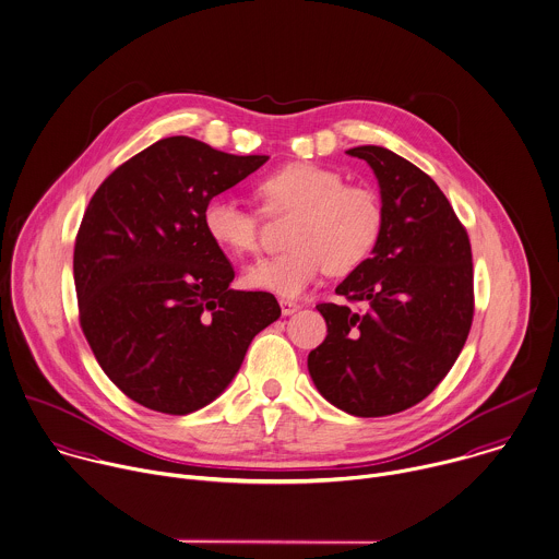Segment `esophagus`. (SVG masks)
Returning a JSON list of instances; mask_svg holds the SVG:
<instances>
[{"mask_svg": "<svg viewBox=\"0 0 559 559\" xmlns=\"http://www.w3.org/2000/svg\"><path fill=\"white\" fill-rule=\"evenodd\" d=\"M280 308H282L284 317H290V314H295L299 310V304L290 301V299H280Z\"/></svg>", "mask_w": 559, "mask_h": 559, "instance_id": "esophagus-1", "label": "esophagus"}]
</instances>
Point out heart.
Wrapping results in <instances>:
<instances>
[{
    "mask_svg": "<svg viewBox=\"0 0 559 559\" xmlns=\"http://www.w3.org/2000/svg\"><path fill=\"white\" fill-rule=\"evenodd\" d=\"M266 210H297L290 251L262 258L242 273L247 286L284 299L301 297L323 273L349 275L371 258L381 227L379 194L367 185H349L343 174L314 163H290L258 185ZM203 229L227 253L258 249L260 218L229 194L210 197L201 212Z\"/></svg>",
    "mask_w": 559,
    "mask_h": 559,
    "instance_id": "b5f03b06",
    "label": "heart"
}]
</instances>
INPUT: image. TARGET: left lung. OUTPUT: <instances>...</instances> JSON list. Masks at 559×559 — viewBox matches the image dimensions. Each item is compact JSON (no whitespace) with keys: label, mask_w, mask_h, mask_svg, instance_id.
I'll return each mask as SVG.
<instances>
[{"label":"left lung","mask_w":559,"mask_h":559,"mask_svg":"<svg viewBox=\"0 0 559 559\" xmlns=\"http://www.w3.org/2000/svg\"><path fill=\"white\" fill-rule=\"evenodd\" d=\"M347 154L379 182L383 227L371 258L336 288L347 304L317 306L328 336L308 371L330 403L371 418L416 405L455 365L475 312L473 255L427 174L377 145Z\"/></svg>","instance_id":"1"}]
</instances>
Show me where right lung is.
I'll list each match as a JSON object with an SVG mask.
<instances>
[{
    "mask_svg": "<svg viewBox=\"0 0 559 559\" xmlns=\"http://www.w3.org/2000/svg\"><path fill=\"white\" fill-rule=\"evenodd\" d=\"M266 160L169 136L95 190L73 249L80 325L132 401L176 416L207 405L280 319L271 293L229 288L234 269L201 221L210 197Z\"/></svg>",
    "mask_w": 559,
    "mask_h": 559,
    "instance_id": "1",
    "label": "right lung"
}]
</instances>
